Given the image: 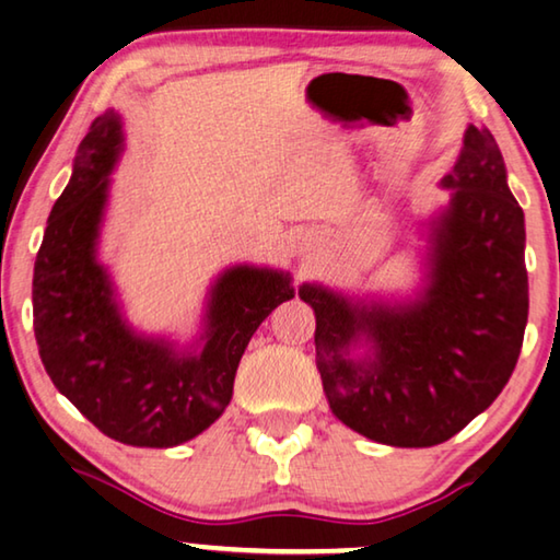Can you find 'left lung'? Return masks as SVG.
<instances>
[{
	"mask_svg": "<svg viewBox=\"0 0 560 560\" xmlns=\"http://www.w3.org/2000/svg\"><path fill=\"white\" fill-rule=\"evenodd\" d=\"M448 208L432 233L429 285L411 305H352L302 285L315 310L317 366L335 417L389 446L459 434L506 387L528 319L524 210L489 128L469 126L444 178ZM364 334L375 360L354 363Z\"/></svg>",
	"mask_w": 560,
	"mask_h": 560,
	"instance_id": "left-lung-1",
	"label": "left lung"
}]
</instances>
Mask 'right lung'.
<instances>
[{
	"instance_id": "obj_1",
	"label": "right lung",
	"mask_w": 560,
	"mask_h": 560,
	"mask_svg": "<svg viewBox=\"0 0 560 560\" xmlns=\"http://www.w3.org/2000/svg\"><path fill=\"white\" fill-rule=\"evenodd\" d=\"M118 151L121 124L108 112L79 143L36 253L34 337L54 387L98 432L128 446L168 448L223 415L247 342L295 290L285 272L241 265L215 282L200 354L180 357L166 342L136 337L94 255Z\"/></svg>"
}]
</instances>
